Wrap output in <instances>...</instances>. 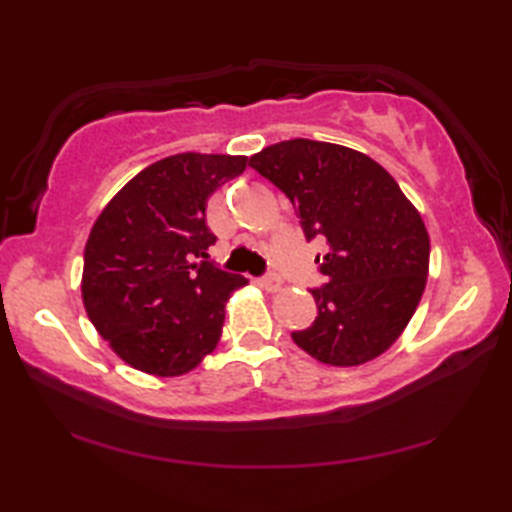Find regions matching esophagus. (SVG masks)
<instances>
[{
	"instance_id": "esophagus-1",
	"label": "esophagus",
	"mask_w": 512,
	"mask_h": 512,
	"mask_svg": "<svg viewBox=\"0 0 512 512\" xmlns=\"http://www.w3.org/2000/svg\"><path fill=\"white\" fill-rule=\"evenodd\" d=\"M259 282H262V287H264L266 291H280V289H282V277L275 275V273L264 275Z\"/></svg>"
}]
</instances>
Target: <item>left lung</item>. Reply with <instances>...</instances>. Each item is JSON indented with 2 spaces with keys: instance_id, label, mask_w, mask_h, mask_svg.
<instances>
[{
  "instance_id": "8db88e82",
  "label": "left lung",
  "mask_w": 512,
  "mask_h": 512,
  "mask_svg": "<svg viewBox=\"0 0 512 512\" xmlns=\"http://www.w3.org/2000/svg\"><path fill=\"white\" fill-rule=\"evenodd\" d=\"M250 167L282 189L327 277L311 289L318 316L291 339L329 366H359L400 339L429 273L420 212L381 164L348 146L287 140L266 146Z\"/></svg>"
}]
</instances>
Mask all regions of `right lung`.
Returning <instances> with one entry per match:
<instances>
[{"mask_svg": "<svg viewBox=\"0 0 512 512\" xmlns=\"http://www.w3.org/2000/svg\"><path fill=\"white\" fill-rule=\"evenodd\" d=\"M246 164V155H169L128 180L94 221L83 255V305L135 370L185 375L219 343L225 302L248 280L207 255L216 237L205 207Z\"/></svg>", "mask_w": 512, "mask_h": 512, "instance_id": "1", "label": "right lung"}]
</instances>
